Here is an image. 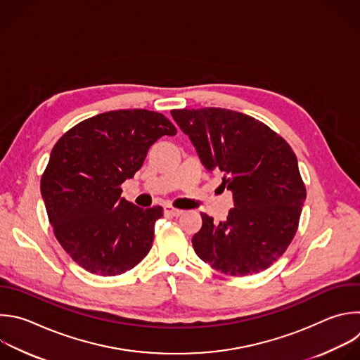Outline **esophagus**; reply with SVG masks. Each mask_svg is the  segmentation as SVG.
Instances as JSON below:
<instances>
[{
	"label": "esophagus",
	"instance_id": "34e87169",
	"mask_svg": "<svg viewBox=\"0 0 360 360\" xmlns=\"http://www.w3.org/2000/svg\"><path fill=\"white\" fill-rule=\"evenodd\" d=\"M164 212H165L167 214H171V216H181V214L184 213V210L175 209V207H172V206H165V207H164Z\"/></svg>",
	"mask_w": 360,
	"mask_h": 360
}]
</instances>
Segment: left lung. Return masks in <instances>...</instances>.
Segmentation results:
<instances>
[{
    "instance_id": "obj_1",
    "label": "left lung",
    "mask_w": 360,
    "mask_h": 360,
    "mask_svg": "<svg viewBox=\"0 0 360 360\" xmlns=\"http://www.w3.org/2000/svg\"><path fill=\"white\" fill-rule=\"evenodd\" d=\"M202 165L223 174L234 207L214 223L206 213L192 245L200 260L230 276L269 269L290 246L307 198L298 161L259 120L226 108L172 110Z\"/></svg>"
}]
</instances>
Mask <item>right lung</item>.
<instances>
[{
	"mask_svg": "<svg viewBox=\"0 0 360 360\" xmlns=\"http://www.w3.org/2000/svg\"><path fill=\"white\" fill-rule=\"evenodd\" d=\"M175 134L160 112L114 110L84 120L52 148L41 195L58 242L86 271L123 274L151 250L164 210L133 205L120 185L134 178L158 139Z\"/></svg>",
	"mask_w": 360,
	"mask_h": 360,
	"instance_id": "1",
	"label": "right lung"
}]
</instances>
